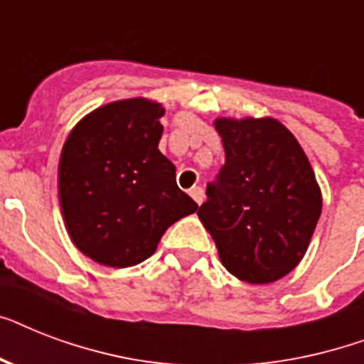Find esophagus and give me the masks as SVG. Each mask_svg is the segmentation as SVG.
I'll use <instances>...</instances> for the list:
<instances>
[{"instance_id": "obj_1", "label": "esophagus", "mask_w": 364, "mask_h": 364, "mask_svg": "<svg viewBox=\"0 0 364 364\" xmlns=\"http://www.w3.org/2000/svg\"><path fill=\"white\" fill-rule=\"evenodd\" d=\"M188 194L193 196V200L196 202V204H202L204 202V188L202 187H193L191 191H188Z\"/></svg>"}]
</instances>
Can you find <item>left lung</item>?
Returning <instances> with one entry per match:
<instances>
[{
    "label": "left lung",
    "instance_id": "1",
    "mask_svg": "<svg viewBox=\"0 0 364 364\" xmlns=\"http://www.w3.org/2000/svg\"><path fill=\"white\" fill-rule=\"evenodd\" d=\"M225 166L198 217L223 266L264 285L294 270L321 215V188L296 137L272 117L215 119Z\"/></svg>",
    "mask_w": 364,
    "mask_h": 364
}]
</instances>
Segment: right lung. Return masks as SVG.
Listing matches in <instances>:
<instances>
[{"mask_svg": "<svg viewBox=\"0 0 364 364\" xmlns=\"http://www.w3.org/2000/svg\"><path fill=\"white\" fill-rule=\"evenodd\" d=\"M164 107L119 100L88 113L65 139L58 200L71 242L111 268L139 264L173 223L198 210L159 151Z\"/></svg>", "mask_w": 364, "mask_h": 364, "instance_id": "add662e5", "label": "right lung"}]
</instances>
